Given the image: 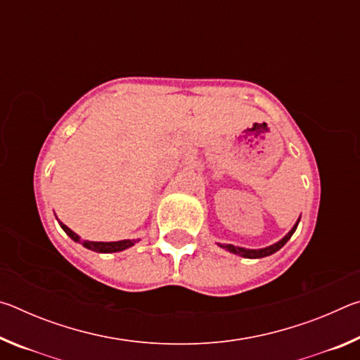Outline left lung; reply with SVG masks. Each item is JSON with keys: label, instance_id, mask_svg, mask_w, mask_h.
Listing matches in <instances>:
<instances>
[{"label": "left lung", "instance_id": "obj_1", "mask_svg": "<svg viewBox=\"0 0 360 360\" xmlns=\"http://www.w3.org/2000/svg\"><path fill=\"white\" fill-rule=\"evenodd\" d=\"M298 222H300V221H297V224L294 225V229H292V230L289 231V233L285 235L281 241H278L276 245H271V246H268V248H265V249H245V248H238V246H233V245H221V248L227 249V251L233 252V254L243 255V257H246V259H260V257H266V255H271V254H275L276 251H279V249H281V248L285 245V243H288V241L290 240V236L294 235V231L297 230Z\"/></svg>", "mask_w": 360, "mask_h": 360}]
</instances>
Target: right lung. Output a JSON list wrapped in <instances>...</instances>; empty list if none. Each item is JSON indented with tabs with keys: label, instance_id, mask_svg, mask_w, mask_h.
I'll return each mask as SVG.
<instances>
[{
	"label": "right lung",
	"instance_id": "1",
	"mask_svg": "<svg viewBox=\"0 0 360 360\" xmlns=\"http://www.w3.org/2000/svg\"><path fill=\"white\" fill-rule=\"evenodd\" d=\"M60 227H62V229L66 231V235H68L70 238H72L75 241L81 240V238H79V236L75 233V231L66 227L65 224L60 222ZM136 241H138V240H122V241L101 243V241H85V240H82V241H79V243H81V245H82L84 248L92 249V251H95V252H119V251H124V249H127V248L133 246Z\"/></svg>",
	"mask_w": 360,
	"mask_h": 360
}]
</instances>
